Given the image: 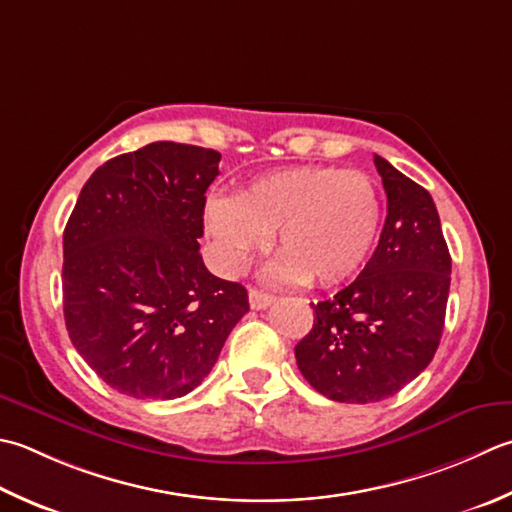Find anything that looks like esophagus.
I'll use <instances>...</instances> for the list:
<instances>
[{
	"label": "esophagus",
	"instance_id": "34e87169",
	"mask_svg": "<svg viewBox=\"0 0 512 512\" xmlns=\"http://www.w3.org/2000/svg\"><path fill=\"white\" fill-rule=\"evenodd\" d=\"M248 302H250V308H253V310H264L275 302V297L268 295V293H262V290H257V288H250L248 290Z\"/></svg>",
	"mask_w": 512,
	"mask_h": 512
}]
</instances>
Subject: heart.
I'll return each mask as SVG.
<instances>
[{
	"mask_svg": "<svg viewBox=\"0 0 512 512\" xmlns=\"http://www.w3.org/2000/svg\"><path fill=\"white\" fill-rule=\"evenodd\" d=\"M204 219L226 273H239L275 233L282 257L270 277L335 286L368 259L382 224V195L359 170L290 166L253 179L235 199L210 197Z\"/></svg>",
	"mask_w": 512,
	"mask_h": 512,
	"instance_id": "heart-1",
	"label": "heart"
}]
</instances>
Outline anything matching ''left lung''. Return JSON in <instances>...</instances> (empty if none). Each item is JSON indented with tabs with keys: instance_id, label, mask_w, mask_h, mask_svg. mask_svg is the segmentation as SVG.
<instances>
[{
	"instance_id": "obj_1",
	"label": "left lung",
	"mask_w": 512,
	"mask_h": 512,
	"mask_svg": "<svg viewBox=\"0 0 512 512\" xmlns=\"http://www.w3.org/2000/svg\"><path fill=\"white\" fill-rule=\"evenodd\" d=\"M388 197L379 244L353 284L310 304L315 324L295 346L317 393L373 404L399 393L435 357L444 330L450 253L433 197L375 155Z\"/></svg>"
}]
</instances>
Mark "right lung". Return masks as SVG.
Returning <instances> with one entry per match:
<instances>
[{
    "label": "right lung",
    "mask_w": 512,
    "mask_h": 512,
    "mask_svg": "<svg viewBox=\"0 0 512 512\" xmlns=\"http://www.w3.org/2000/svg\"><path fill=\"white\" fill-rule=\"evenodd\" d=\"M213 148L153 142L99 166L64 230V319L77 353L135 399L184 397L248 313L242 284L204 266Z\"/></svg>",
    "instance_id": "add662e5"
}]
</instances>
